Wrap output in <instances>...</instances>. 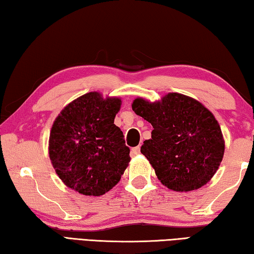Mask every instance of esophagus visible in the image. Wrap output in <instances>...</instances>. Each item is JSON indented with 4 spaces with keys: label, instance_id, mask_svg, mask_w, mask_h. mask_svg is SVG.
<instances>
[{
    "label": "esophagus",
    "instance_id": "obj_1",
    "mask_svg": "<svg viewBox=\"0 0 254 254\" xmlns=\"http://www.w3.org/2000/svg\"><path fill=\"white\" fill-rule=\"evenodd\" d=\"M140 153V147H134V148H132V150H131V154L132 156H137V154Z\"/></svg>",
    "mask_w": 254,
    "mask_h": 254
}]
</instances>
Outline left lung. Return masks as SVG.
I'll return each instance as SVG.
<instances>
[{
  "instance_id": "left-lung-1",
  "label": "left lung",
  "mask_w": 254,
  "mask_h": 254,
  "mask_svg": "<svg viewBox=\"0 0 254 254\" xmlns=\"http://www.w3.org/2000/svg\"><path fill=\"white\" fill-rule=\"evenodd\" d=\"M132 110L153 127L141 153L162 185L175 191H190L209 182L225 150L220 124L212 112L178 93L153 103L137 97Z\"/></svg>"
}]
</instances>
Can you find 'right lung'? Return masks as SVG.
<instances>
[{"instance_id": "obj_1", "label": "right lung", "mask_w": 254, "mask_h": 254, "mask_svg": "<svg viewBox=\"0 0 254 254\" xmlns=\"http://www.w3.org/2000/svg\"><path fill=\"white\" fill-rule=\"evenodd\" d=\"M121 98L91 92L69 103L56 118L49 157L63 183L79 194L101 196L117 185L130 162L114 119Z\"/></svg>"}]
</instances>
